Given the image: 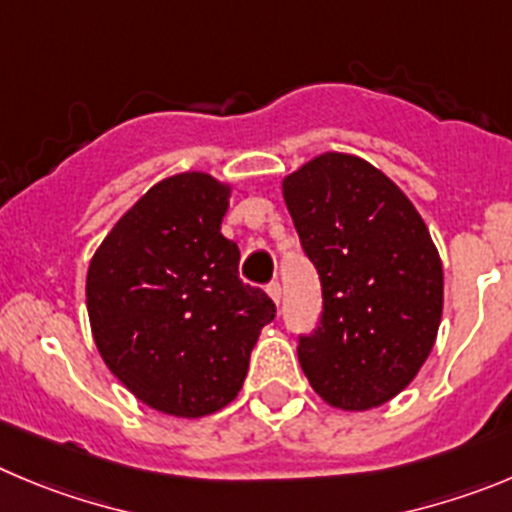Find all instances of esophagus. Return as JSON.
I'll return each mask as SVG.
<instances>
[{
  "mask_svg": "<svg viewBox=\"0 0 512 512\" xmlns=\"http://www.w3.org/2000/svg\"><path fill=\"white\" fill-rule=\"evenodd\" d=\"M267 295H270V298L275 300V305H280V298H283V288H280V283H270V285H267Z\"/></svg>",
  "mask_w": 512,
  "mask_h": 512,
  "instance_id": "esophagus-1",
  "label": "esophagus"
}]
</instances>
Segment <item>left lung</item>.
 <instances>
[{"instance_id": "obj_1", "label": "left lung", "mask_w": 512, "mask_h": 512, "mask_svg": "<svg viewBox=\"0 0 512 512\" xmlns=\"http://www.w3.org/2000/svg\"><path fill=\"white\" fill-rule=\"evenodd\" d=\"M283 199L323 288L300 369L331 407H381L412 384L437 341L444 272L432 234L384 171L341 151L283 176Z\"/></svg>"}]
</instances>
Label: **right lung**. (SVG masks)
<instances>
[{"label":"right lung","mask_w":512,"mask_h":512,"mask_svg":"<svg viewBox=\"0 0 512 512\" xmlns=\"http://www.w3.org/2000/svg\"><path fill=\"white\" fill-rule=\"evenodd\" d=\"M232 184L207 171L161 179L113 224L85 278L90 331L111 374L146 407L181 419L240 394L275 303L240 280L222 234Z\"/></svg>","instance_id":"obj_1"}]
</instances>
